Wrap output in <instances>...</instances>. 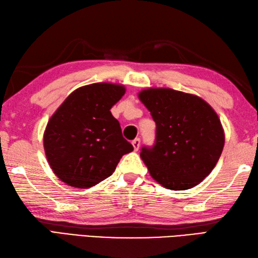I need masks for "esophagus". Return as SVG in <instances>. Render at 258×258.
Masks as SVG:
<instances>
[{"instance_id":"1","label":"esophagus","mask_w":258,"mask_h":258,"mask_svg":"<svg viewBox=\"0 0 258 258\" xmlns=\"http://www.w3.org/2000/svg\"><path fill=\"white\" fill-rule=\"evenodd\" d=\"M132 145H133V147H134V151H139L140 145H141V140H140V139H135V140L132 142Z\"/></svg>"}]
</instances>
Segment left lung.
Returning <instances> with one entry per match:
<instances>
[{"instance_id": "8db88e82", "label": "left lung", "mask_w": 258, "mask_h": 258, "mask_svg": "<svg viewBox=\"0 0 258 258\" xmlns=\"http://www.w3.org/2000/svg\"><path fill=\"white\" fill-rule=\"evenodd\" d=\"M156 123L155 145L141 158L158 184L173 190L199 185L220 160L225 134L214 108L200 96L164 87L139 93Z\"/></svg>"}]
</instances>
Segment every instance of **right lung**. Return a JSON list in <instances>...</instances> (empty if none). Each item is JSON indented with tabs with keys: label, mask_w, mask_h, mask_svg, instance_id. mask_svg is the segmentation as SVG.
Listing matches in <instances>:
<instances>
[{
	"label": "right lung",
	"mask_w": 258,
	"mask_h": 258,
	"mask_svg": "<svg viewBox=\"0 0 258 258\" xmlns=\"http://www.w3.org/2000/svg\"><path fill=\"white\" fill-rule=\"evenodd\" d=\"M125 91L122 84L105 82L79 87L48 119L43 136L46 160L63 183L90 188L111 176L122 156L133 151L111 113Z\"/></svg>",
	"instance_id": "1"
}]
</instances>
